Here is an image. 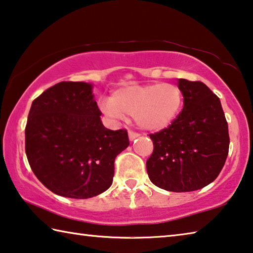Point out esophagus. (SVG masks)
Wrapping results in <instances>:
<instances>
[{"instance_id":"1","label":"esophagus","mask_w":253,"mask_h":253,"mask_svg":"<svg viewBox=\"0 0 253 253\" xmlns=\"http://www.w3.org/2000/svg\"><path fill=\"white\" fill-rule=\"evenodd\" d=\"M139 135H140V134H139V133H136V132L129 131V139H130V141H133V140L138 138Z\"/></svg>"}]
</instances>
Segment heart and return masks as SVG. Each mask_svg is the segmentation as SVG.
Instances as JSON below:
<instances>
[{
  "label": "heart",
  "instance_id": "b5f03b06",
  "mask_svg": "<svg viewBox=\"0 0 253 253\" xmlns=\"http://www.w3.org/2000/svg\"><path fill=\"white\" fill-rule=\"evenodd\" d=\"M183 99V93L177 85L155 83L120 88L112 99L99 103V107L112 119L132 115L142 129L157 131L170 126L180 112Z\"/></svg>",
  "mask_w": 253,
  "mask_h": 253
}]
</instances>
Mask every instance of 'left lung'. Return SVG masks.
Returning <instances> with one entry per match:
<instances>
[{"instance_id":"1","label":"left lung","mask_w":253,"mask_h":253,"mask_svg":"<svg viewBox=\"0 0 253 253\" xmlns=\"http://www.w3.org/2000/svg\"><path fill=\"white\" fill-rule=\"evenodd\" d=\"M184 97L180 114L166 129L149 134L154 152L148 176L169 192H193L212 183L229 154V127L221 101L202 82L178 80Z\"/></svg>"}]
</instances>
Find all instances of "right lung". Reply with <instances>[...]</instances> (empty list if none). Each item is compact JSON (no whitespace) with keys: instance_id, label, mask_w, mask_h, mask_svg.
Wrapping results in <instances>:
<instances>
[{"instance_id":"1","label":"right lung","mask_w":253,"mask_h":253,"mask_svg":"<svg viewBox=\"0 0 253 253\" xmlns=\"http://www.w3.org/2000/svg\"><path fill=\"white\" fill-rule=\"evenodd\" d=\"M93 85L60 82L32 102L26 154L36 177L59 196L84 200L110 187L114 160L129 146L126 130L101 121Z\"/></svg>"}]
</instances>
